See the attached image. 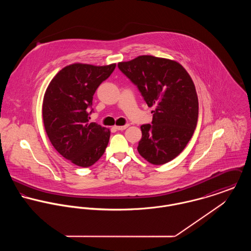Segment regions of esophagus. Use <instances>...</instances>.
I'll return each mask as SVG.
<instances>
[{
    "label": "esophagus",
    "mask_w": 251,
    "mask_h": 251,
    "mask_svg": "<svg viewBox=\"0 0 251 251\" xmlns=\"http://www.w3.org/2000/svg\"><path fill=\"white\" fill-rule=\"evenodd\" d=\"M126 127H128V125H125V126H116V129H117V130H125Z\"/></svg>",
    "instance_id": "esophagus-1"
}]
</instances>
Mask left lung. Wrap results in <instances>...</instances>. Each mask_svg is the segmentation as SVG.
I'll return each mask as SVG.
<instances>
[{
    "mask_svg": "<svg viewBox=\"0 0 251 251\" xmlns=\"http://www.w3.org/2000/svg\"><path fill=\"white\" fill-rule=\"evenodd\" d=\"M118 68L139 90L149 107L155 108L151 124L141 126L138 152L154 165L178 156L191 139L198 121L194 83L181 65L168 59L139 56Z\"/></svg>",
    "mask_w": 251,
    "mask_h": 251,
    "instance_id": "left-lung-1",
    "label": "left lung"
}]
</instances>
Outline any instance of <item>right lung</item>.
<instances>
[{"label": "right lung", "mask_w": 251, "mask_h": 251, "mask_svg": "<svg viewBox=\"0 0 251 251\" xmlns=\"http://www.w3.org/2000/svg\"><path fill=\"white\" fill-rule=\"evenodd\" d=\"M115 68L116 64H73L58 72L45 92L42 118L47 136L56 151L77 166H92L107 147L110 130L89 120L94 95Z\"/></svg>", "instance_id": "1"}]
</instances>
